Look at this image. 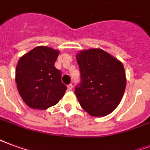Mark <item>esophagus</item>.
Wrapping results in <instances>:
<instances>
[{
	"mask_svg": "<svg viewBox=\"0 0 150 150\" xmlns=\"http://www.w3.org/2000/svg\"><path fill=\"white\" fill-rule=\"evenodd\" d=\"M67 89L69 90V91H72V89H73V85L72 84H69L67 86Z\"/></svg>",
	"mask_w": 150,
	"mask_h": 150,
	"instance_id": "esophagus-1",
	"label": "esophagus"
}]
</instances>
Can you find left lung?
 <instances>
[{
	"label": "left lung",
	"instance_id": "left-lung-1",
	"mask_svg": "<svg viewBox=\"0 0 150 150\" xmlns=\"http://www.w3.org/2000/svg\"><path fill=\"white\" fill-rule=\"evenodd\" d=\"M80 82L75 94L90 115L103 117L120 103L126 86L122 64L102 49L81 51L76 55Z\"/></svg>",
	"mask_w": 150,
	"mask_h": 150
}]
</instances>
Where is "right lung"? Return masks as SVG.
<instances>
[{
    "mask_svg": "<svg viewBox=\"0 0 150 150\" xmlns=\"http://www.w3.org/2000/svg\"><path fill=\"white\" fill-rule=\"evenodd\" d=\"M59 52L39 46L22 56L16 69L17 89L22 99L33 109L46 110L59 103L67 91L61 71L55 67Z\"/></svg>",
    "mask_w": 150,
    "mask_h": 150,
    "instance_id": "add662e5",
    "label": "right lung"
}]
</instances>
